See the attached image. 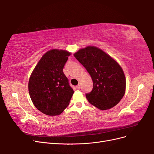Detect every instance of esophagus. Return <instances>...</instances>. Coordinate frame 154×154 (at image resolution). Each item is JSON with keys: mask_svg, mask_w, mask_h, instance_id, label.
Listing matches in <instances>:
<instances>
[{"mask_svg": "<svg viewBox=\"0 0 154 154\" xmlns=\"http://www.w3.org/2000/svg\"><path fill=\"white\" fill-rule=\"evenodd\" d=\"M76 88H77V89H80V85H77L76 87Z\"/></svg>", "mask_w": 154, "mask_h": 154, "instance_id": "34e87169", "label": "esophagus"}]
</instances>
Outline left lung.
Segmentation results:
<instances>
[{
    "label": "left lung",
    "instance_id": "obj_1",
    "mask_svg": "<svg viewBox=\"0 0 154 154\" xmlns=\"http://www.w3.org/2000/svg\"><path fill=\"white\" fill-rule=\"evenodd\" d=\"M74 56L92 78L93 88L85 94L88 102L100 110L110 109L117 105L126 88L125 74L117 62L94 46L81 49Z\"/></svg>",
    "mask_w": 154,
    "mask_h": 154
}]
</instances>
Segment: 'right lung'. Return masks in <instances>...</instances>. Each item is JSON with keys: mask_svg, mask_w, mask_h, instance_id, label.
<instances>
[{"mask_svg": "<svg viewBox=\"0 0 154 154\" xmlns=\"http://www.w3.org/2000/svg\"><path fill=\"white\" fill-rule=\"evenodd\" d=\"M71 53L52 49L45 53L30 76L28 88L36 108L48 116L61 114L67 108L74 91L63 72Z\"/></svg>", "mask_w": 154, "mask_h": 154, "instance_id": "obj_1", "label": "right lung"}]
</instances>
